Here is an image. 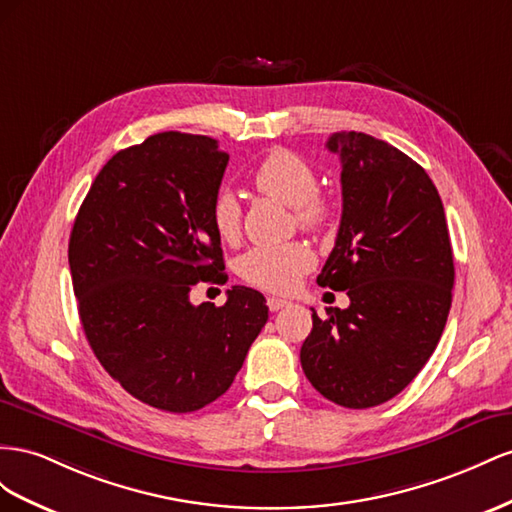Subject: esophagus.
I'll return each instance as SVG.
<instances>
[{"label": "esophagus", "mask_w": 512, "mask_h": 512, "mask_svg": "<svg viewBox=\"0 0 512 512\" xmlns=\"http://www.w3.org/2000/svg\"><path fill=\"white\" fill-rule=\"evenodd\" d=\"M287 304H289V302H287V300H283V298H274V296H270V298H268V309H270L272 313L285 309Z\"/></svg>", "instance_id": "1"}]
</instances>
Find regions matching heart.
<instances>
[{"label": "heart", "instance_id": "heart-1", "mask_svg": "<svg viewBox=\"0 0 512 512\" xmlns=\"http://www.w3.org/2000/svg\"><path fill=\"white\" fill-rule=\"evenodd\" d=\"M253 186L259 193L279 199L296 208V221L311 231H324L334 223V206L317 193V173L300 154L276 148L264 156L253 171ZM212 225L218 238L225 242L240 236V206L231 193H218L212 203ZM315 266V253L304 242H287L281 246H257L246 251L238 261L242 279L259 289L285 294L300 276Z\"/></svg>", "mask_w": 512, "mask_h": 512}]
</instances>
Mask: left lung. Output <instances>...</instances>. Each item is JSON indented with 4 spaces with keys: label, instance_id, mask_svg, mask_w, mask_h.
Wrapping results in <instances>:
<instances>
[{
    "label": "left lung",
    "instance_id": "1",
    "mask_svg": "<svg viewBox=\"0 0 512 512\" xmlns=\"http://www.w3.org/2000/svg\"><path fill=\"white\" fill-rule=\"evenodd\" d=\"M343 214L321 287L347 291V309L313 311L302 371L332 403H386L425 367L446 326L455 264L442 199L427 171L394 145L334 133Z\"/></svg>",
    "mask_w": 512,
    "mask_h": 512
}]
</instances>
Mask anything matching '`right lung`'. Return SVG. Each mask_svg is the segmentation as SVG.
<instances>
[{
  "instance_id": "right-lung-1",
  "label": "right lung",
  "mask_w": 512,
  "mask_h": 512,
  "mask_svg": "<svg viewBox=\"0 0 512 512\" xmlns=\"http://www.w3.org/2000/svg\"><path fill=\"white\" fill-rule=\"evenodd\" d=\"M229 154L203 135L158 133L120 150L83 199L68 242L81 326L105 371L135 399L186 414L227 392L268 321L266 298L227 289L212 203Z\"/></svg>"
}]
</instances>
